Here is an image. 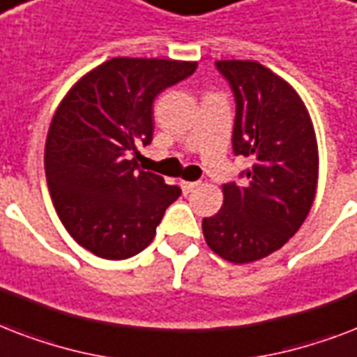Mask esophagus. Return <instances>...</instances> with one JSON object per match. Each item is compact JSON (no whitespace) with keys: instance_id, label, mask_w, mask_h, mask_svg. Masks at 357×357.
Returning <instances> with one entry per match:
<instances>
[{"instance_id":"34e87169","label":"esophagus","mask_w":357,"mask_h":357,"mask_svg":"<svg viewBox=\"0 0 357 357\" xmlns=\"http://www.w3.org/2000/svg\"><path fill=\"white\" fill-rule=\"evenodd\" d=\"M181 186H182V190H184V193H190V192H193V190H195V188H199V182H181Z\"/></svg>"}]
</instances>
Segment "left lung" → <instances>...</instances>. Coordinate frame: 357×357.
Returning a JSON list of instances; mask_svg holds the SVG:
<instances>
[{
  "instance_id": "obj_1",
  "label": "left lung",
  "mask_w": 357,
  "mask_h": 357,
  "mask_svg": "<svg viewBox=\"0 0 357 357\" xmlns=\"http://www.w3.org/2000/svg\"><path fill=\"white\" fill-rule=\"evenodd\" d=\"M236 102L233 151L251 160L242 184H223V206L203 220L214 253L234 264L259 261L294 236L319 178L313 123L298 93L257 61H216Z\"/></svg>"
}]
</instances>
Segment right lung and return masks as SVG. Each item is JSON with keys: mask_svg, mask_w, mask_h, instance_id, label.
Here are the masks:
<instances>
[{"mask_svg": "<svg viewBox=\"0 0 357 357\" xmlns=\"http://www.w3.org/2000/svg\"><path fill=\"white\" fill-rule=\"evenodd\" d=\"M195 68L190 61L115 57L85 74L57 107L46 182L61 223L96 257L121 261L145 250L182 193L137 169L135 156L153 141L154 98Z\"/></svg>", "mask_w": 357, "mask_h": 357, "instance_id": "right-lung-1", "label": "right lung"}]
</instances>
